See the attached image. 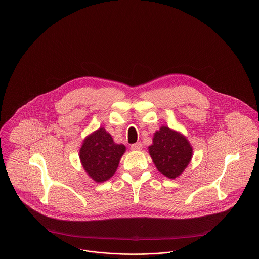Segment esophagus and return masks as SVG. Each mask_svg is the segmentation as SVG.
<instances>
[{
    "instance_id": "34e87169",
    "label": "esophagus",
    "mask_w": 259,
    "mask_h": 259,
    "mask_svg": "<svg viewBox=\"0 0 259 259\" xmlns=\"http://www.w3.org/2000/svg\"><path fill=\"white\" fill-rule=\"evenodd\" d=\"M132 150H141L142 149V144L140 142H136L131 145Z\"/></svg>"
}]
</instances>
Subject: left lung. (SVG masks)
I'll use <instances>...</instances> for the list:
<instances>
[{
	"mask_svg": "<svg viewBox=\"0 0 259 259\" xmlns=\"http://www.w3.org/2000/svg\"><path fill=\"white\" fill-rule=\"evenodd\" d=\"M150 156L162 175L169 179L178 177L190 162L192 147L178 132L163 126L154 133Z\"/></svg>",
	"mask_w": 259,
	"mask_h": 259,
	"instance_id": "1",
	"label": "left lung"
}]
</instances>
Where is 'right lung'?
<instances>
[{
  "label": "right lung",
  "mask_w": 259,
  "mask_h": 259,
  "mask_svg": "<svg viewBox=\"0 0 259 259\" xmlns=\"http://www.w3.org/2000/svg\"><path fill=\"white\" fill-rule=\"evenodd\" d=\"M125 149L123 144H116L104 128H100L84 140L80 159L86 173L100 183L115 174Z\"/></svg>",
  "instance_id": "add662e5"
}]
</instances>
